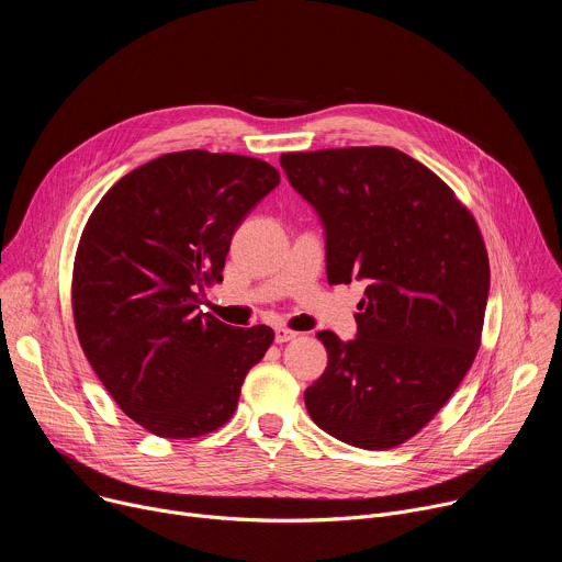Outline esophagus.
Here are the masks:
<instances>
[{
    "label": "esophagus",
    "instance_id": "1",
    "mask_svg": "<svg viewBox=\"0 0 562 562\" xmlns=\"http://www.w3.org/2000/svg\"><path fill=\"white\" fill-rule=\"evenodd\" d=\"M295 331H291V329H284V327H278L276 329V342L278 345H282V342H289V340H295Z\"/></svg>",
    "mask_w": 562,
    "mask_h": 562
}]
</instances>
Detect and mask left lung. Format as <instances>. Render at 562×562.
<instances>
[{
    "label": "left lung",
    "instance_id": "8db88e82",
    "mask_svg": "<svg viewBox=\"0 0 562 562\" xmlns=\"http://www.w3.org/2000/svg\"><path fill=\"white\" fill-rule=\"evenodd\" d=\"M280 165L325 224L329 284L367 282L358 338L317 334L329 362L304 391L308 416L353 447L393 449L447 405L477 353L490 295L483 233L397 148L282 153Z\"/></svg>",
    "mask_w": 562,
    "mask_h": 562
}]
</instances>
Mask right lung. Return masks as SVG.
<instances>
[{"label":"right lung","mask_w":562,"mask_h":562,"mask_svg":"<svg viewBox=\"0 0 562 562\" xmlns=\"http://www.w3.org/2000/svg\"><path fill=\"white\" fill-rule=\"evenodd\" d=\"M278 184L258 157L167 153L117 180L79 237V345L117 407L159 438L226 425L273 342L267 325L235 329L198 306L202 289L222 282L237 224Z\"/></svg>","instance_id":"add662e5"}]
</instances>
